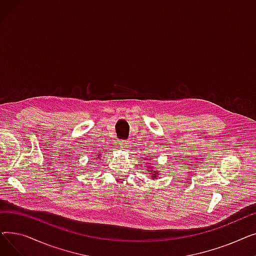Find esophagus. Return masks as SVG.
<instances>
[{"label":"esophagus","mask_w":256,"mask_h":256,"mask_svg":"<svg viewBox=\"0 0 256 256\" xmlns=\"http://www.w3.org/2000/svg\"><path fill=\"white\" fill-rule=\"evenodd\" d=\"M132 146V142L128 140H122L119 142V147L122 150H130Z\"/></svg>","instance_id":"obj_1"}]
</instances>
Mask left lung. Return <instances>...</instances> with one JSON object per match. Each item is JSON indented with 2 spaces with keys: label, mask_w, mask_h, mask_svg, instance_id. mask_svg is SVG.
I'll return each instance as SVG.
<instances>
[{
  "label": "left lung",
  "mask_w": 256,
  "mask_h": 256,
  "mask_svg": "<svg viewBox=\"0 0 256 256\" xmlns=\"http://www.w3.org/2000/svg\"><path fill=\"white\" fill-rule=\"evenodd\" d=\"M150 178H156V174H158V172H156V171H154V172L150 171Z\"/></svg>",
  "instance_id": "1"
}]
</instances>
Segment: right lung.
I'll use <instances>...</instances> for the list:
<instances>
[{
	"label": "right lung",
	"mask_w": 256,
	"mask_h": 256,
	"mask_svg": "<svg viewBox=\"0 0 256 256\" xmlns=\"http://www.w3.org/2000/svg\"><path fill=\"white\" fill-rule=\"evenodd\" d=\"M100 156H102V154H100Z\"/></svg>",
	"instance_id": "obj_1"
}]
</instances>
